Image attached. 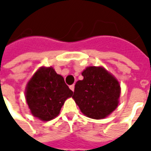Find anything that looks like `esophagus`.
<instances>
[{
	"mask_svg": "<svg viewBox=\"0 0 151 151\" xmlns=\"http://www.w3.org/2000/svg\"><path fill=\"white\" fill-rule=\"evenodd\" d=\"M69 88H70V90H71L72 91H74V85L69 86Z\"/></svg>",
	"mask_w": 151,
	"mask_h": 151,
	"instance_id": "obj_1",
	"label": "esophagus"
}]
</instances>
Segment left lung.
Listing matches in <instances>:
<instances>
[{
    "mask_svg": "<svg viewBox=\"0 0 151 151\" xmlns=\"http://www.w3.org/2000/svg\"><path fill=\"white\" fill-rule=\"evenodd\" d=\"M76 82L73 98L82 113L92 119H103L117 108L120 86L103 67L90 66Z\"/></svg>",
    "mask_w": 151,
    "mask_h": 151,
    "instance_id": "obj_1",
    "label": "left lung"
}]
</instances>
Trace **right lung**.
I'll use <instances>...</instances> for the list:
<instances>
[{
    "label": "right lung",
    "mask_w": 151,
    "mask_h": 151,
    "mask_svg": "<svg viewBox=\"0 0 151 151\" xmlns=\"http://www.w3.org/2000/svg\"><path fill=\"white\" fill-rule=\"evenodd\" d=\"M25 95L31 114L43 121H48L59 115L73 91L53 68L41 67L28 82Z\"/></svg>",
    "instance_id": "1"
}]
</instances>
